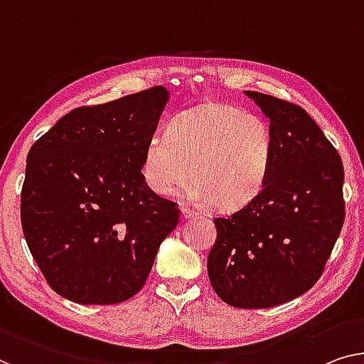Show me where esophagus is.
<instances>
[{"instance_id":"1","label":"esophagus","mask_w":364,"mask_h":364,"mask_svg":"<svg viewBox=\"0 0 364 364\" xmlns=\"http://www.w3.org/2000/svg\"><path fill=\"white\" fill-rule=\"evenodd\" d=\"M193 217H196V213H194V210H191V209H186V208H183V209H181V219H183V220L193 219Z\"/></svg>"}]
</instances>
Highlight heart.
I'll list each match as a JSON object with an SVG mask.
<instances>
[{
    "label": "heart",
    "mask_w": 364,
    "mask_h": 364,
    "mask_svg": "<svg viewBox=\"0 0 364 364\" xmlns=\"http://www.w3.org/2000/svg\"><path fill=\"white\" fill-rule=\"evenodd\" d=\"M271 154L273 140L262 119L210 102L178 116L168 132L151 135L142 175L160 196H170L191 176V203L238 209L263 189Z\"/></svg>",
    "instance_id": "obj_1"
}]
</instances>
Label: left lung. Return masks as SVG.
Wrapping results in <instances>:
<instances>
[{
	"mask_svg": "<svg viewBox=\"0 0 364 364\" xmlns=\"http://www.w3.org/2000/svg\"><path fill=\"white\" fill-rule=\"evenodd\" d=\"M245 95L269 119V171L257 198L214 220L208 274L229 306L267 309L296 299L322 276L343 227V165L302 107Z\"/></svg>",
	"mask_w": 364,
	"mask_h": 364,
	"instance_id": "obj_1",
	"label": "left lung"
}]
</instances>
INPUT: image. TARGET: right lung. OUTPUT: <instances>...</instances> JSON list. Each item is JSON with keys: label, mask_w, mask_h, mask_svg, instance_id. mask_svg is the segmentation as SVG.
Instances as JSON below:
<instances>
[{"label": "right lung", "mask_w": 364, "mask_h": 364, "mask_svg": "<svg viewBox=\"0 0 364 364\" xmlns=\"http://www.w3.org/2000/svg\"><path fill=\"white\" fill-rule=\"evenodd\" d=\"M168 97L155 86L78 107L31 147L21 224L37 267L65 299H130L176 227V204L151 191L140 171Z\"/></svg>", "instance_id": "1"}]
</instances>
